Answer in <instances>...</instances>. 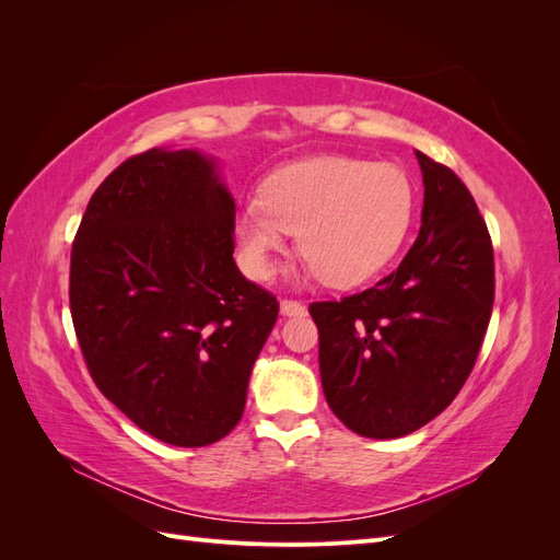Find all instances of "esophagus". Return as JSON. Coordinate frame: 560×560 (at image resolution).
<instances>
[{"mask_svg": "<svg viewBox=\"0 0 560 560\" xmlns=\"http://www.w3.org/2000/svg\"><path fill=\"white\" fill-rule=\"evenodd\" d=\"M280 313L284 317H301V315H306V306H303V303H299V301L284 299V301H280Z\"/></svg>", "mask_w": 560, "mask_h": 560, "instance_id": "1", "label": "esophagus"}]
</instances>
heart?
<instances>
[{
    "instance_id": "heart-1",
    "label": "heart",
    "mask_w": 560,
    "mask_h": 560,
    "mask_svg": "<svg viewBox=\"0 0 560 560\" xmlns=\"http://www.w3.org/2000/svg\"><path fill=\"white\" fill-rule=\"evenodd\" d=\"M413 217V186L393 163L317 156L280 167L233 217L247 276H273L296 231L317 278L348 290L374 278L401 247Z\"/></svg>"
}]
</instances>
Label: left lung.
<instances>
[{
	"label": "left lung",
	"mask_w": 560,
	"mask_h": 560,
	"mask_svg": "<svg viewBox=\"0 0 560 560\" xmlns=\"http://www.w3.org/2000/svg\"><path fill=\"white\" fill-rule=\"evenodd\" d=\"M416 159L425 198L399 268L360 294L311 303L329 409L369 439L411 434L446 409L493 311V245L477 202L451 167Z\"/></svg>",
	"instance_id": "8db88e82"
}]
</instances>
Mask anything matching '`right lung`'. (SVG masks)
I'll list each match as a JSON object with an SVG mask.
<instances>
[{
  "instance_id": "right-lung-1",
  "label": "right lung",
  "mask_w": 560,
  "mask_h": 560,
  "mask_svg": "<svg viewBox=\"0 0 560 560\" xmlns=\"http://www.w3.org/2000/svg\"><path fill=\"white\" fill-rule=\"evenodd\" d=\"M235 200L198 149H149L97 186L70 308L95 385L135 425L198 448L243 416L278 301L233 261Z\"/></svg>"
}]
</instances>
